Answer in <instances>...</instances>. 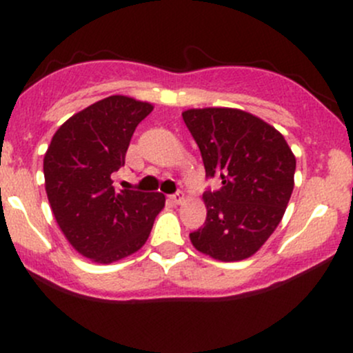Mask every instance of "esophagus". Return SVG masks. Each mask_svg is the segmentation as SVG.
I'll use <instances>...</instances> for the list:
<instances>
[{
  "instance_id": "34e87169",
  "label": "esophagus",
  "mask_w": 353,
  "mask_h": 353,
  "mask_svg": "<svg viewBox=\"0 0 353 353\" xmlns=\"http://www.w3.org/2000/svg\"><path fill=\"white\" fill-rule=\"evenodd\" d=\"M169 199H171V202H174V204H181L182 201H184V196L182 194H172V196H169Z\"/></svg>"
}]
</instances>
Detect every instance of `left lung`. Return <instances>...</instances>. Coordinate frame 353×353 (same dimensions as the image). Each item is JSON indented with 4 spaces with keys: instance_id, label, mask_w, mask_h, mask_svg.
Wrapping results in <instances>:
<instances>
[{
    "instance_id": "left-lung-1",
    "label": "left lung",
    "mask_w": 353,
    "mask_h": 353,
    "mask_svg": "<svg viewBox=\"0 0 353 353\" xmlns=\"http://www.w3.org/2000/svg\"><path fill=\"white\" fill-rule=\"evenodd\" d=\"M182 119L199 145L205 176L222 182L202 196L208 217L190 242L222 262L250 257L282 221L295 156L277 129L241 109H188Z\"/></svg>"
}]
</instances>
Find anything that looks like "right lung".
<instances>
[{
	"mask_svg": "<svg viewBox=\"0 0 353 353\" xmlns=\"http://www.w3.org/2000/svg\"><path fill=\"white\" fill-rule=\"evenodd\" d=\"M152 104L109 96L71 116L44 154V185L59 229L84 257L111 264L137 252L164 208L161 192L112 188Z\"/></svg>",
	"mask_w": 353,
	"mask_h": 353,
	"instance_id": "obj_1",
	"label": "right lung"
}]
</instances>
